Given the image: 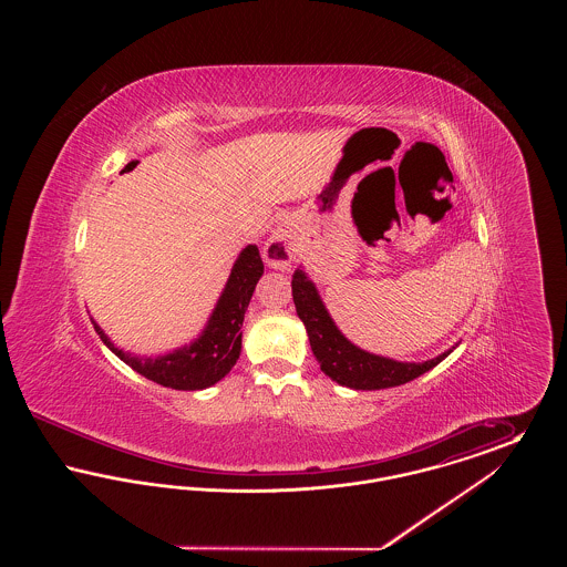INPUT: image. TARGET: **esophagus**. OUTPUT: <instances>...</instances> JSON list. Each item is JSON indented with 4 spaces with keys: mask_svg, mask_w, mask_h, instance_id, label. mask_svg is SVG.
Returning <instances> with one entry per match:
<instances>
[{
    "mask_svg": "<svg viewBox=\"0 0 567 567\" xmlns=\"http://www.w3.org/2000/svg\"><path fill=\"white\" fill-rule=\"evenodd\" d=\"M297 236V220L285 218L264 246V261L274 270H287L296 257Z\"/></svg>",
    "mask_w": 567,
    "mask_h": 567,
    "instance_id": "34e87169",
    "label": "esophagus"
}]
</instances>
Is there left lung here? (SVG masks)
<instances>
[{
  "mask_svg": "<svg viewBox=\"0 0 567 567\" xmlns=\"http://www.w3.org/2000/svg\"><path fill=\"white\" fill-rule=\"evenodd\" d=\"M291 289H293L297 317L301 319V323L306 324V331H308L310 349L315 352L317 361L321 363L324 374L342 386H351L357 391L400 386L430 372L444 357L451 354V351H446L423 363H408V361H395L389 357L363 351L349 342L342 336V331L336 327L315 282L306 276V271L297 268L291 280Z\"/></svg>",
  "mask_w": 567,
  "mask_h": 567,
  "instance_id": "left-lung-1",
  "label": "left lung"
}]
</instances>
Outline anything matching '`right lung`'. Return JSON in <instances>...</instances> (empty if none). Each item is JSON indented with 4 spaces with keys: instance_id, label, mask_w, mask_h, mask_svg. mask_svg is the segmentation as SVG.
I'll return each mask as SVG.
<instances>
[{
    "instance_id": "1",
    "label": "right lung",
    "mask_w": 567,
    "mask_h": 567,
    "mask_svg": "<svg viewBox=\"0 0 567 567\" xmlns=\"http://www.w3.org/2000/svg\"><path fill=\"white\" fill-rule=\"evenodd\" d=\"M264 274V261L259 248L248 244L236 259L227 285L216 301V308L204 327L202 336L178 351L162 357H137L116 349L110 342L102 327L93 321V327L102 342L125 361L137 374H142L162 386L178 391H199L208 389L220 378L227 377L236 365L243 351L244 312L250 303L252 291Z\"/></svg>"
}]
</instances>
